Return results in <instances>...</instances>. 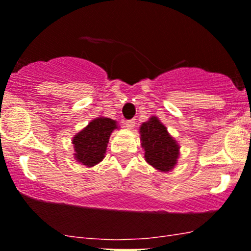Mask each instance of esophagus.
<instances>
[{"instance_id": "1", "label": "esophagus", "mask_w": 251, "mask_h": 251, "mask_svg": "<svg viewBox=\"0 0 251 251\" xmlns=\"http://www.w3.org/2000/svg\"><path fill=\"white\" fill-rule=\"evenodd\" d=\"M135 120H127V121H125V126L126 127L128 128V130H132L133 127H135Z\"/></svg>"}]
</instances>
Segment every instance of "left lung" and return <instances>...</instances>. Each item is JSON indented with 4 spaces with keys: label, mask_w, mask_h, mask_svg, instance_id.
I'll use <instances>...</instances> for the list:
<instances>
[{
    "label": "left lung",
    "mask_w": 251,
    "mask_h": 251,
    "mask_svg": "<svg viewBox=\"0 0 251 251\" xmlns=\"http://www.w3.org/2000/svg\"><path fill=\"white\" fill-rule=\"evenodd\" d=\"M141 146L148 164L159 172L174 169L179 158V145L157 116H151L140 127Z\"/></svg>",
    "instance_id": "obj_1"
}]
</instances>
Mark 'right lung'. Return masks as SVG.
<instances>
[{"label": "right lung", "instance_id": "add662e5", "mask_svg": "<svg viewBox=\"0 0 251 251\" xmlns=\"http://www.w3.org/2000/svg\"><path fill=\"white\" fill-rule=\"evenodd\" d=\"M118 128L115 120L99 118L92 120L74 138L75 159L86 167H93L104 159L111 132Z\"/></svg>", "mask_w": 251, "mask_h": 251}]
</instances>
